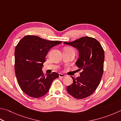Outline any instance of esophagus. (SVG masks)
Returning a JSON list of instances; mask_svg holds the SVG:
<instances>
[{"instance_id":"esophagus-1","label":"esophagus","mask_w":121,"mask_h":121,"mask_svg":"<svg viewBox=\"0 0 121 121\" xmlns=\"http://www.w3.org/2000/svg\"><path fill=\"white\" fill-rule=\"evenodd\" d=\"M59 77H65V74H62L61 73H60L59 74Z\"/></svg>"}]
</instances>
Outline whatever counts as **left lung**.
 Segmentation results:
<instances>
[{
  "instance_id": "left-lung-1",
  "label": "left lung",
  "mask_w": 121,
  "mask_h": 121,
  "mask_svg": "<svg viewBox=\"0 0 121 121\" xmlns=\"http://www.w3.org/2000/svg\"><path fill=\"white\" fill-rule=\"evenodd\" d=\"M63 43L78 50L79 58L76 64L82 70L80 76L71 77L73 83L67 87V91L75 98H86L93 94L100 83L104 71V50L97 39L88 36Z\"/></svg>"
}]
</instances>
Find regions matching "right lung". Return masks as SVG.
I'll use <instances>...</instances> for the list:
<instances>
[{
  "mask_svg": "<svg viewBox=\"0 0 121 121\" xmlns=\"http://www.w3.org/2000/svg\"><path fill=\"white\" fill-rule=\"evenodd\" d=\"M61 43L28 35L17 44L15 50V74L21 89L27 95L42 97L49 91L53 80L59 77L55 72L44 74L42 69L50 49Z\"/></svg>",
  "mask_w": 121,
  "mask_h": 121,
  "instance_id": "obj_1",
  "label": "right lung"
}]
</instances>
